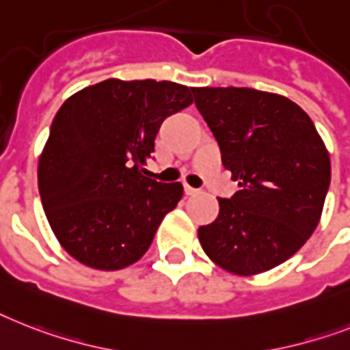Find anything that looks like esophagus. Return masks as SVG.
<instances>
[{"label": "esophagus", "mask_w": 350, "mask_h": 350, "mask_svg": "<svg viewBox=\"0 0 350 350\" xmlns=\"http://www.w3.org/2000/svg\"><path fill=\"white\" fill-rule=\"evenodd\" d=\"M185 194L187 196L200 194V189H194V187H190V185H185Z\"/></svg>", "instance_id": "obj_1"}]
</instances>
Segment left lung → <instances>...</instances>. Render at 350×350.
Wrapping results in <instances>:
<instances>
[{
  "label": "left lung",
  "mask_w": 350,
  "mask_h": 350,
  "mask_svg": "<svg viewBox=\"0 0 350 350\" xmlns=\"http://www.w3.org/2000/svg\"><path fill=\"white\" fill-rule=\"evenodd\" d=\"M241 190L219 198V215L200 226L204 254L235 275L288 260L311 237L331 183V161L313 120L282 95L252 88H192Z\"/></svg>",
  "instance_id": "1"
}]
</instances>
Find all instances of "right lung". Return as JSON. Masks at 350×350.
I'll return each mask as SVG.
<instances>
[{
  "label": "right lung",
  "instance_id": "1",
  "mask_svg": "<svg viewBox=\"0 0 350 350\" xmlns=\"http://www.w3.org/2000/svg\"><path fill=\"white\" fill-rule=\"evenodd\" d=\"M192 88L107 79L70 96L39 160L42 208L59 243L90 268L113 271L149 250L183 196L147 165L161 122L192 104Z\"/></svg>",
  "mask_w": 350,
  "mask_h": 350
}]
</instances>
